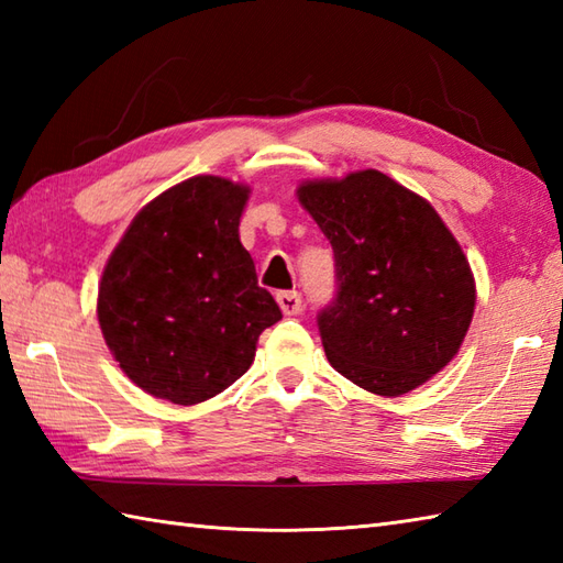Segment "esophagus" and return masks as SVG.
Instances as JSON below:
<instances>
[{"label":"esophagus","instance_id":"34e87169","mask_svg":"<svg viewBox=\"0 0 563 563\" xmlns=\"http://www.w3.org/2000/svg\"><path fill=\"white\" fill-rule=\"evenodd\" d=\"M275 300H278V307L283 309L285 317H295L302 312V297L300 292L288 290V292H278L275 295Z\"/></svg>","mask_w":563,"mask_h":563}]
</instances>
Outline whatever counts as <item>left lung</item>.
<instances>
[{
	"label": "left lung",
	"instance_id": "1",
	"mask_svg": "<svg viewBox=\"0 0 563 563\" xmlns=\"http://www.w3.org/2000/svg\"><path fill=\"white\" fill-rule=\"evenodd\" d=\"M336 258L339 295L319 314L331 367L379 397L438 375L470 331L476 283L435 208L377 169L297 186Z\"/></svg>",
	"mask_w": 563,
	"mask_h": 563
}]
</instances>
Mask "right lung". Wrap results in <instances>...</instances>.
I'll use <instances>...</instances> for the list:
<instances>
[{
    "label": "right lung",
    "instance_id": "1",
    "mask_svg": "<svg viewBox=\"0 0 563 563\" xmlns=\"http://www.w3.org/2000/svg\"><path fill=\"white\" fill-rule=\"evenodd\" d=\"M251 188L194 176L142 208L99 283L97 317L115 363L152 397L212 399L254 363L280 307L239 242Z\"/></svg>",
    "mask_w": 563,
    "mask_h": 563
}]
</instances>
